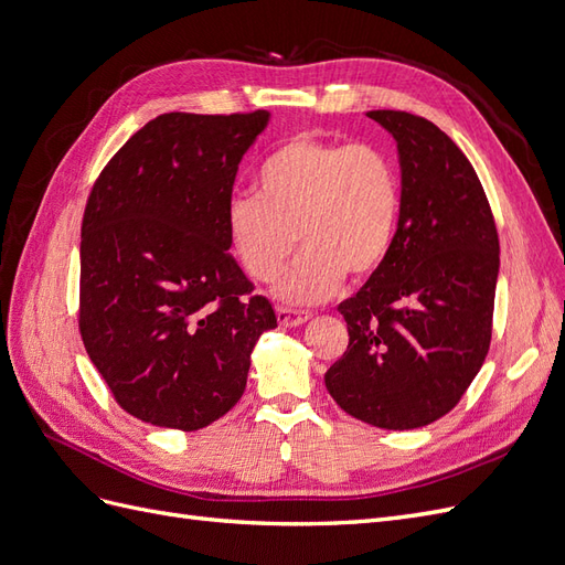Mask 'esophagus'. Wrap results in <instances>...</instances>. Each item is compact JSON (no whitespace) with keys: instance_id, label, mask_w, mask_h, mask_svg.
Instances as JSON below:
<instances>
[{"instance_id":"obj_1","label":"esophagus","mask_w":565,"mask_h":565,"mask_svg":"<svg viewBox=\"0 0 565 565\" xmlns=\"http://www.w3.org/2000/svg\"><path fill=\"white\" fill-rule=\"evenodd\" d=\"M276 316H278V322L282 324V328H299V324H303L306 320H311V313L287 309V306H278Z\"/></svg>"}]
</instances>
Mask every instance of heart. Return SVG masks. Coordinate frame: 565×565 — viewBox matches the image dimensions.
<instances>
[{
  "label": "heart",
  "mask_w": 565,
  "mask_h": 565,
  "mask_svg": "<svg viewBox=\"0 0 565 565\" xmlns=\"http://www.w3.org/2000/svg\"><path fill=\"white\" fill-rule=\"evenodd\" d=\"M256 183L259 195L231 198L226 235L256 282H270L295 243L303 245L276 285L278 299L320 303L347 273L367 278L384 264L401 218V177L382 148L301 134L270 152Z\"/></svg>",
  "instance_id": "heart-1"
}]
</instances>
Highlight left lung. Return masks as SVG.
<instances>
[{"mask_svg": "<svg viewBox=\"0 0 565 565\" xmlns=\"http://www.w3.org/2000/svg\"><path fill=\"white\" fill-rule=\"evenodd\" d=\"M398 146L401 218L384 264L339 303L344 355L324 386L351 417L419 429L448 415L492 337L500 241L481 181L446 131L403 110H370Z\"/></svg>", "mask_w": 565, "mask_h": 565, "instance_id": "left-lung-1", "label": "left lung"}]
</instances>
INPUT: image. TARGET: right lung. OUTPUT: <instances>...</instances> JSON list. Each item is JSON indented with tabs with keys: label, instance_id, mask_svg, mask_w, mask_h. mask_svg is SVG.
Masks as SVG:
<instances>
[{
	"label": "right lung",
	"instance_id": "1",
	"mask_svg": "<svg viewBox=\"0 0 565 565\" xmlns=\"http://www.w3.org/2000/svg\"><path fill=\"white\" fill-rule=\"evenodd\" d=\"M268 110L164 113L96 179L82 218L79 334L117 405L198 431L241 401L249 355L278 328L228 252L237 164Z\"/></svg>",
	"mask_w": 565,
	"mask_h": 565
}]
</instances>
